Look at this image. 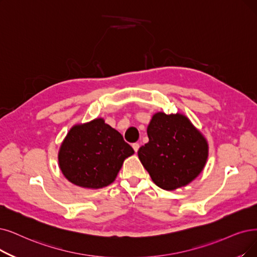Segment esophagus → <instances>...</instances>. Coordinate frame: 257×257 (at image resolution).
<instances>
[{"label": "esophagus", "instance_id": "esophagus-1", "mask_svg": "<svg viewBox=\"0 0 257 257\" xmlns=\"http://www.w3.org/2000/svg\"><path fill=\"white\" fill-rule=\"evenodd\" d=\"M132 147H133V149H134V151L137 153V152H138V150H139V147H140V146H139V143H137V142H136V143H133V146H132Z\"/></svg>", "mask_w": 257, "mask_h": 257}]
</instances>
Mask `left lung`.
<instances>
[{
    "label": "left lung",
    "instance_id": "8db88e82",
    "mask_svg": "<svg viewBox=\"0 0 257 257\" xmlns=\"http://www.w3.org/2000/svg\"><path fill=\"white\" fill-rule=\"evenodd\" d=\"M148 136L149 142L139 149L138 157L159 188L173 191L187 186L206 166L208 142L184 115L156 112Z\"/></svg>",
    "mask_w": 257,
    "mask_h": 257
}]
</instances>
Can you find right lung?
<instances>
[{"instance_id": "add662e5", "label": "right lung", "mask_w": 257, "mask_h": 257, "mask_svg": "<svg viewBox=\"0 0 257 257\" xmlns=\"http://www.w3.org/2000/svg\"><path fill=\"white\" fill-rule=\"evenodd\" d=\"M133 154L134 150L120 133L97 118L69 130L58 160L61 172L71 183L101 189L114 182L123 161Z\"/></svg>"}]
</instances>
